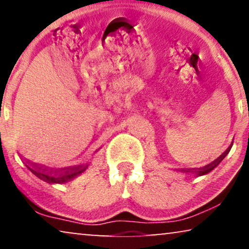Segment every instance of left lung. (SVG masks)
<instances>
[{"label": "left lung", "mask_w": 249, "mask_h": 249, "mask_svg": "<svg viewBox=\"0 0 249 249\" xmlns=\"http://www.w3.org/2000/svg\"><path fill=\"white\" fill-rule=\"evenodd\" d=\"M229 151H230V148H228L226 152L223 153L222 155L221 156H219V158H217L216 160H214V161L212 162V163H210L209 165H205V166H203V168H199L198 170H200V171H198L197 172V175H199V176H203V175H206V173H209L210 171H212V170L215 168V166L219 164V163L222 161V160L226 158V155L228 154V153H229Z\"/></svg>", "instance_id": "obj_1"}]
</instances>
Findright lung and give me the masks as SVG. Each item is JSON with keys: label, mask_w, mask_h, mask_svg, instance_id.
<instances>
[{"label": "right lung", "mask_w": 249, "mask_h": 249, "mask_svg": "<svg viewBox=\"0 0 249 249\" xmlns=\"http://www.w3.org/2000/svg\"><path fill=\"white\" fill-rule=\"evenodd\" d=\"M40 168H42V166H40ZM40 168H37V166H36V169H38V173H40V175H38V173H36V172H35V173H36L37 176H39V178H40V177H42V178H43L44 180H46V181H49V182H51V183H54V182L63 183V182L68 181V180L74 178V177H76V176L80 175L81 172H84L85 170H86V168L76 169V170H74V171H72V172H70V173L67 172L66 175L61 176V177H57V178H54V177H50L49 175H46V173H44V171H40Z\"/></svg>", "instance_id": "obj_1"}]
</instances>
